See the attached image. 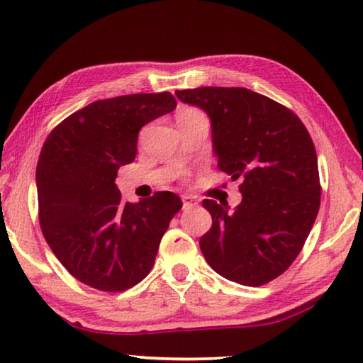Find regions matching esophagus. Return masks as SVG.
<instances>
[{
    "label": "esophagus",
    "mask_w": 363,
    "mask_h": 363,
    "mask_svg": "<svg viewBox=\"0 0 363 363\" xmlns=\"http://www.w3.org/2000/svg\"><path fill=\"white\" fill-rule=\"evenodd\" d=\"M196 205H199V201L194 200L192 196H189V195L182 196V208H184V210H190V208H195Z\"/></svg>",
    "instance_id": "1"
}]
</instances>
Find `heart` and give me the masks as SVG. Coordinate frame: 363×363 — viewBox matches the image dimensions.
<instances>
[{"label":"heart","mask_w":363,"mask_h":363,"mask_svg":"<svg viewBox=\"0 0 363 363\" xmlns=\"http://www.w3.org/2000/svg\"><path fill=\"white\" fill-rule=\"evenodd\" d=\"M186 112H194V110H186Z\"/></svg>","instance_id":"b5f03b06"}]
</instances>
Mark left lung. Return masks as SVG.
Masks as SVG:
<instances>
[{
  "label": "left lung",
  "instance_id": "left-lung-1",
  "mask_svg": "<svg viewBox=\"0 0 363 363\" xmlns=\"http://www.w3.org/2000/svg\"><path fill=\"white\" fill-rule=\"evenodd\" d=\"M203 110L220 171L242 179V201L203 200L213 225L200 248L214 272L247 286L279 277L303 250L320 206L317 153L296 115L247 88L176 91Z\"/></svg>",
  "mask_w": 363,
  "mask_h": 363
}]
</instances>
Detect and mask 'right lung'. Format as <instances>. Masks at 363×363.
Wrapping results in <instances>:
<instances>
[{"mask_svg": "<svg viewBox=\"0 0 363 363\" xmlns=\"http://www.w3.org/2000/svg\"><path fill=\"white\" fill-rule=\"evenodd\" d=\"M176 108L169 93L96 101L54 128L36 167L40 224L49 248L77 280L125 291L147 277L169 220L173 192L123 201L115 179L134 162L140 128Z\"/></svg>", "mask_w": 363, "mask_h": 363, "instance_id": "add662e5", "label": "right lung"}]
</instances>
